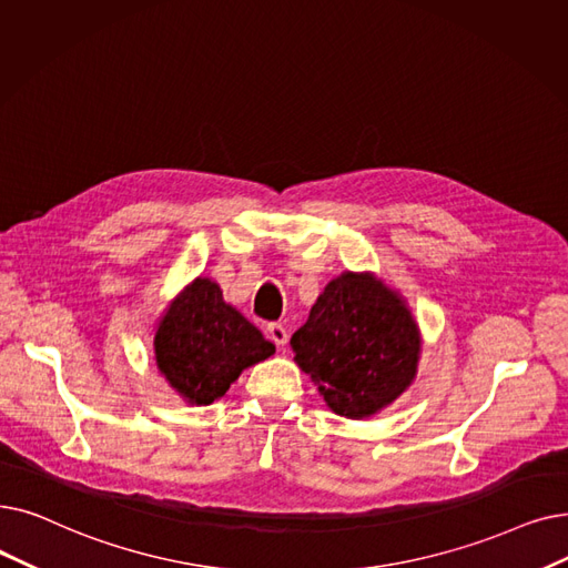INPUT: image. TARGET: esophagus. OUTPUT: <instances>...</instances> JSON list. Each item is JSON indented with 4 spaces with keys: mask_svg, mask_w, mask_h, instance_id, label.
<instances>
[{
    "mask_svg": "<svg viewBox=\"0 0 568 568\" xmlns=\"http://www.w3.org/2000/svg\"><path fill=\"white\" fill-rule=\"evenodd\" d=\"M266 336H268L271 341H274L276 345H285V343H287V332H285V327L278 325V323L266 325Z\"/></svg>",
    "mask_w": 568,
    "mask_h": 568,
    "instance_id": "obj_1",
    "label": "esophagus"
}]
</instances>
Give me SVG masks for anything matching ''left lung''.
Here are the masks:
<instances>
[{
  "instance_id": "8db88e82",
  "label": "left lung",
  "mask_w": 568,
  "mask_h": 568,
  "mask_svg": "<svg viewBox=\"0 0 568 568\" xmlns=\"http://www.w3.org/2000/svg\"><path fill=\"white\" fill-rule=\"evenodd\" d=\"M290 345L329 410L364 420L413 385L423 334L399 290L374 271H343L325 285Z\"/></svg>"
}]
</instances>
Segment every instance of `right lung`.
Wrapping results in <instances>:
<instances>
[{"instance_id": "add662e5", "label": "right lung", "mask_w": 568, "mask_h": 568, "mask_svg": "<svg viewBox=\"0 0 568 568\" xmlns=\"http://www.w3.org/2000/svg\"><path fill=\"white\" fill-rule=\"evenodd\" d=\"M153 351L160 376L190 406L225 397L248 366L276 353L209 276H196L162 311Z\"/></svg>"}]
</instances>
